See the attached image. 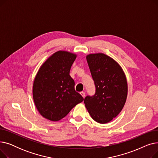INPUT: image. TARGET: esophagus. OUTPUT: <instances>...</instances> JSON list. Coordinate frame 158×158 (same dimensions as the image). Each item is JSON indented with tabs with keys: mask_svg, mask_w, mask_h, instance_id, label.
Segmentation results:
<instances>
[{
	"mask_svg": "<svg viewBox=\"0 0 158 158\" xmlns=\"http://www.w3.org/2000/svg\"><path fill=\"white\" fill-rule=\"evenodd\" d=\"M80 94L82 95V97L85 98V92H80Z\"/></svg>",
	"mask_w": 158,
	"mask_h": 158,
	"instance_id": "obj_1",
	"label": "esophagus"
}]
</instances>
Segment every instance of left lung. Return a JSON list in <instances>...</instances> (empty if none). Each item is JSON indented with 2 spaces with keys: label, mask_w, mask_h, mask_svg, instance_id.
<instances>
[{
  "label": "left lung",
  "mask_w": 158,
  "mask_h": 158,
  "mask_svg": "<svg viewBox=\"0 0 158 158\" xmlns=\"http://www.w3.org/2000/svg\"><path fill=\"white\" fill-rule=\"evenodd\" d=\"M94 81L95 94L86 96L84 102L92 118L106 123L120 113L127 96V82L119 64L102 53L86 56Z\"/></svg>",
  "instance_id": "1"
}]
</instances>
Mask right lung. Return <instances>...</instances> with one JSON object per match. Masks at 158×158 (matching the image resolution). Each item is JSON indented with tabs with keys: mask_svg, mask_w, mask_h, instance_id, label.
I'll use <instances>...</instances> for the list:
<instances>
[{
	"mask_svg": "<svg viewBox=\"0 0 158 158\" xmlns=\"http://www.w3.org/2000/svg\"><path fill=\"white\" fill-rule=\"evenodd\" d=\"M76 56L66 51L55 52L41 66L35 77L33 99L40 114L49 120H60L84 100L75 90L70 76Z\"/></svg>",
	"mask_w": 158,
	"mask_h": 158,
	"instance_id": "right-lung-1",
	"label": "right lung"
}]
</instances>
